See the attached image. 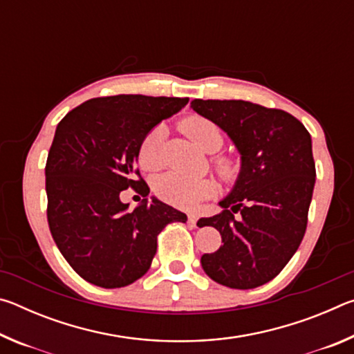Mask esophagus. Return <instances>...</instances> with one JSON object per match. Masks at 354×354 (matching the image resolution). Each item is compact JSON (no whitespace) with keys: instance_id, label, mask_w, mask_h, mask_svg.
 Here are the masks:
<instances>
[{"instance_id":"34e87169","label":"esophagus","mask_w":354,"mask_h":354,"mask_svg":"<svg viewBox=\"0 0 354 354\" xmlns=\"http://www.w3.org/2000/svg\"><path fill=\"white\" fill-rule=\"evenodd\" d=\"M187 220H189L190 226L196 227V221H198V215H196V214H189V215H187Z\"/></svg>"}]
</instances>
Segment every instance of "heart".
<instances>
[{
	"label": "heart",
	"mask_w": 354,
	"mask_h": 354,
	"mask_svg": "<svg viewBox=\"0 0 354 354\" xmlns=\"http://www.w3.org/2000/svg\"><path fill=\"white\" fill-rule=\"evenodd\" d=\"M181 128L196 145L207 153L217 151L223 145V134L217 124L209 118L192 115L184 120ZM137 159H139V165L147 171L158 170L162 167V129L159 127L149 129L143 137L139 151H137ZM212 162L218 176L226 184H234L241 176V160L232 156H217ZM154 192L160 200L169 205L189 209L194 207L196 203L214 196L217 192V185L211 178H194L179 171H169L156 179Z\"/></svg>",
	"instance_id": "1"
}]
</instances>
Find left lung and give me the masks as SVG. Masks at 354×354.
<instances>
[{
  "instance_id": "1",
  "label": "left lung",
  "mask_w": 354,
  "mask_h": 354,
  "mask_svg": "<svg viewBox=\"0 0 354 354\" xmlns=\"http://www.w3.org/2000/svg\"><path fill=\"white\" fill-rule=\"evenodd\" d=\"M192 109L225 131L242 156L223 211L198 225L221 234L203 270L231 289H254L278 277L295 254L308 226L315 184L313 142L289 112L242 100H194Z\"/></svg>"
}]
</instances>
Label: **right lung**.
<instances>
[{
    "label": "right lung",
    "mask_w": 354,
    "mask_h": 354,
    "mask_svg": "<svg viewBox=\"0 0 354 354\" xmlns=\"http://www.w3.org/2000/svg\"><path fill=\"white\" fill-rule=\"evenodd\" d=\"M189 98L113 95L70 111L56 128L45 165L46 217L59 251L82 279L104 289L133 284L148 272L164 227L187 215L153 198L134 211L122 190L147 196L137 169L143 137Z\"/></svg>",
    "instance_id": "obj_1"
}]
</instances>
